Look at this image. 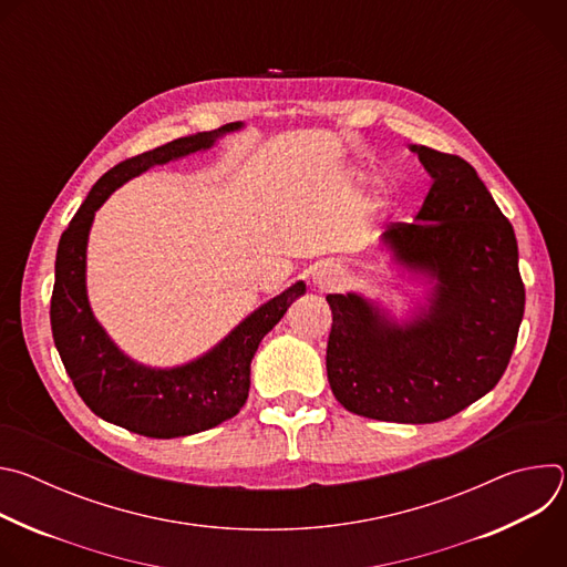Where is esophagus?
<instances>
[{"instance_id": "34e87169", "label": "esophagus", "mask_w": 567, "mask_h": 567, "mask_svg": "<svg viewBox=\"0 0 567 567\" xmlns=\"http://www.w3.org/2000/svg\"><path fill=\"white\" fill-rule=\"evenodd\" d=\"M311 282L320 291H330L343 282V271L332 262H320L311 271Z\"/></svg>"}]
</instances>
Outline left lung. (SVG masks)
Here are the masks:
<instances>
[{"mask_svg":"<svg viewBox=\"0 0 567 567\" xmlns=\"http://www.w3.org/2000/svg\"><path fill=\"white\" fill-rule=\"evenodd\" d=\"M431 175L413 224L381 235L392 260L431 282L429 302L394 322L361 293H330L328 379L343 409L399 424L453 417L507 370L525 311L518 245L471 164L411 145Z\"/></svg>","mask_w":567,"mask_h":567,"instance_id":"1","label":"left lung"}]
</instances>
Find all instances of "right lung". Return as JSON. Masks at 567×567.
<instances>
[{"mask_svg": "<svg viewBox=\"0 0 567 567\" xmlns=\"http://www.w3.org/2000/svg\"><path fill=\"white\" fill-rule=\"evenodd\" d=\"M239 127L241 123H228L121 161L94 184L60 237L51 330L64 370L94 415L145 437L195 435L235 417L249 396L251 359L260 341L305 293V282L298 280L258 307L204 357L177 368H150L116 348L90 307L85 285L90 228L96 210L125 182L152 166L208 150L219 136Z\"/></svg>", "mask_w": 567, "mask_h": 567, "instance_id": "obj_1", "label": "right lung"}]
</instances>
